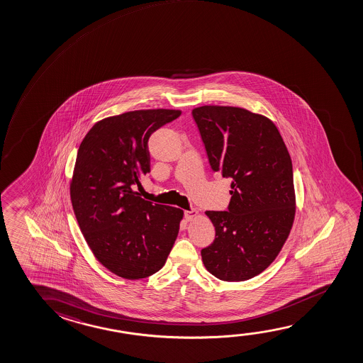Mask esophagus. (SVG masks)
Returning <instances> with one entry per match:
<instances>
[{"label":"esophagus","instance_id":"1","mask_svg":"<svg viewBox=\"0 0 363 363\" xmlns=\"http://www.w3.org/2000/svg\"><path fill=\"white\" fill-rule=\"evenodd\" d=\"M197 216H199V212L196 210L186 211V212H184V218H186L187 221H192Z\"/></svg>","mask_w":363,"mask_h":363}]
</instances>
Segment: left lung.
Listing matches in <instances>:
<instances>
[{
  "instance_id": "left-lung-1",
  "label": "left lung",
  "mask_w": 363,
  "mask_h": 363,
  "mask_svg": "<svg viewBox=\"0 0 363 363\" xmlns=\"http://www.w3.org/2000/svg\"><path fill=\"white\" fill-rule=\"evenodd\" d=\"M213 171L231 177L228 211H206L213 243L201 251L217 279L241 282L263 272L287 241L296 215L289 150L266 116L233 106L192 110Z\"/></svg>"
}]
</instances>
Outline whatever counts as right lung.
Returning <instances> with one entry per match:
<instances>
[{"instance_id": "add662e5", "label": "right lung", "mask_w": 363, "mask_h": 363, "mask_svg": "<svg viewBox=\"0 0 363 363\" xmlns=\"http://www.w3.org/2000/svg\"><path fill=\"white\" fill-rule=\"evenodd\" d=\"M179 110H137L96 122L79 145L69 196L96 259L118 277L146 279L166 263L184 211L143 200L148 138Z\"/></svg>"}]
</instances>
